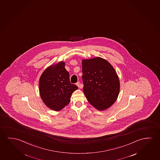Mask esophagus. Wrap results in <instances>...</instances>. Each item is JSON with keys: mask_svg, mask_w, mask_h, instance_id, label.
Masks as SVG:
<instances>
[{"mask_svg": "<svg viewBox=\"0 0 160 160\" xmlns=\"http://www.w3.org/2000/svg\"><path fill=\"white\" fill-rule=\"evenodd\" d=\"M76 85L77 86H78L79 88H82V87H83V85H82V84H80V82H76Z\"/></svg>", "mask_w": 160, "mask_h": 160, "instance_id": "34e87169", "label": "esophagus"}]
</instances>
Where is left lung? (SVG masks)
I'll return each instance as SVG.
<instances>
[{
  "label": "left lung",
  "mask_w": 160,
  "mask_h": 160,
  "mask_svg": "<svg viewBox=\"0 0 160 160\" xmlns=\"http://www.w3.org/2000/svg\"><path fill=\"white\" fill-rule=\"evenodd\" d=\"M83 91L88 101L98 110L109 108L120 91V81L113 67L100 57L82 61Z\"/></svg>",
  "instance_id": "8db88e82"
}]
</instances>
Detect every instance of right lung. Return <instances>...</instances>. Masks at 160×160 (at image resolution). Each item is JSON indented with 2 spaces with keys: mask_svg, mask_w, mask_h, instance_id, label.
<instances>
[{
  "mask_svg": "<svg viewBox=\"0 0 160 160\" xmlns=\"http://www.w3.org/2000/svg\"><path fill=\"white\" fill-rule=\"evenodd\" d=\"M60 62L45 69L39 79V92L44 103L54 111H60L70 102L72 93L78 87L70 83L69 73Z\"/></svg>",
  "mask_w": 160,
  "mask_h": 160,
  "instance_id": "obj_1",
  "label": "right lung"
}]
</instances>
